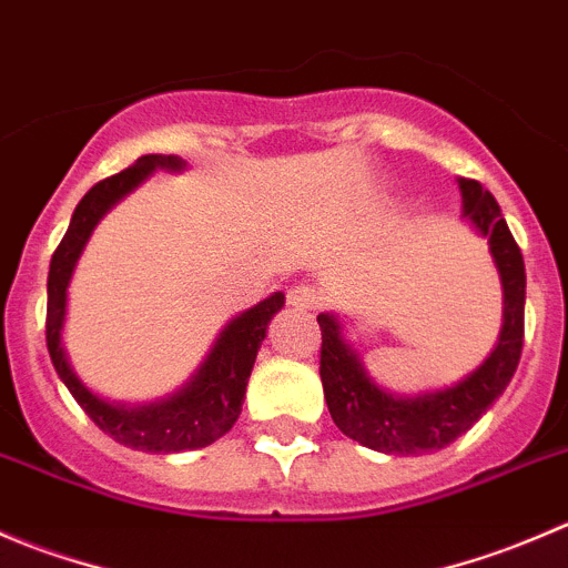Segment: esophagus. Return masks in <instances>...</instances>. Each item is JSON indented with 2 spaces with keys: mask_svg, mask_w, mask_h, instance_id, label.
Returning <instances> with one entry per match:
<instances>
[{
  "mask_svg": "<svg viewBox=\"0 0 568 568\" xmlns=\"http://www.w3.org/2000/svg\"><path fill=\"white\" fill-rule=\"evenodd\" d=\"M320 301H323V295L312 284H297L286 292V303L295 308H317Z\"/></svg>",
  "mask_w": 568,
  "mask_h": 568,
  "instance_id": "obj_1",
  "label": "esophagus"
}]
</instances>
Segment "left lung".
I'll return each mask as SVG.
<instances>
[{"mask_svg": "<svg viewBox=\"0 0 568 568\" xmlns=\"http://www.w3.org/2000/svg\"><path fill=\"white\" fill-rule=\"evenodd\" d=\"M464 217L488 237V251L503 282V331L486 362L442 392L417 397H397L381 389L364 369L358 353L342 336L334 314H317L320 378L331 419L345 436L369 450L389 456H423L436 453L467 434L505 392L516 373L525 339V260L505 223L499 204L475 179H458Z\"/></svg>", "mask_w": 568, "mask_h": 568, "instance_id": "8db88e82", "label": "left lung"}]
</instances>
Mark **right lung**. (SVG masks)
Instances as JSON below:
<instances>
[{
  "instance_id": "right-lung-1",
  "label": "right lung",
  "mask_w": 568,
  "mask_h": 568,
  "mask_svg": "<svg viewBox=\"0 0 568 568\" xmlns=\"http://www.w3.org/2000/svg\"><path fill=\"white\" fill-rule=\"evenodd\" d=\"M154 168L182 171L184 162L179 156L145 154L134 165H129L126 171L93 184L85 199L77 204L69 232L60 240L58 251L52 254V265H49L47 347L60 381L69 386L74 400L85 408L88 417L104 434H110L112 439L132 447V450L182 453L212 445L237 423L240 412H243L245 386H248L251 369H254L256 362V351L265 339L271 317L284 306V292H273L271 297L256 303L254 308L234 317L221 331L199 373L176 395L165 397L160 403H149V406H112V403L95 397L71 369L63 339H60L65 323V297H69L71 273H74L77 260H80L88 237L93 234L95 223L104 217L110 206H115L123 195L132 193L143 179H149Z\"/></svg>"
}]
</instances>
